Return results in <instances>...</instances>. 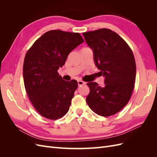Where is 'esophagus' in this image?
Returning a JSON list of instances; mask_svg holds the SVG:
<instances>
[{
    "mask_svg": "<svg viewBox=\"0 0 157 157\" xmlns=\"http://www.w3.org/2000/svg\"><path fill=\"white\" fill-rule=\"evenodd\" d=\"M77 82H78V86H82V85H83V84H85V82H84V81H82V80H78Z\"/></svg>",
    "mask_w": 157,
    "mask_h": 157,
    "instance_id": "34e87169",
    "label": "esophagus"
}]
</instances>
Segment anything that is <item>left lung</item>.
Returning <instances> with one entry per match:
<instances>
[{
	"mask_svg": "<svg viewBox=\"0 0 157 157\" xmlns=\"http://www.w3.org/2000/svg\"><path fill=\"white\" fill-rule=\"evenodd\" d=\"M93 51L95 65L105 78L104 86L96 82L87 85L89 107L103 117L119 112L129 101L134 87L136 66L134 54L124 40L108 29L83 33Z\"/></svg>",
	"mask_w": 157,
	"mask_h": 157,
	"instance_id": "obj_1",
	"label": "left lung"
}]
</instances>
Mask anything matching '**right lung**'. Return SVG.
I'll return each mask as SVG.
<instances>
[{
    "instance_id": "1",
    "label": "right lung",
    "mask_w": 157,
    "mask_h": 157,
    "mask_svg": "<svg viewBox=\"0 0 157 157\" xmlns=\"http://www.w3.org/2000/svg\"><path fill=\"white\" fill-rule=\"evenodd\" d=\"M83 42L78 33L52 30L42 35L27 51L23 81L33 105L42 117L56 120L68 112L78 82L64 80L58 70L65 64L70 52Z\"/></svg>"
}]
</instances>
